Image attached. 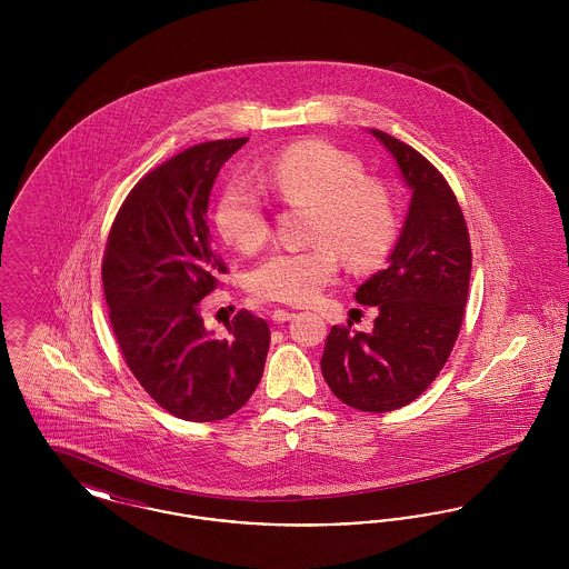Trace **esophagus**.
<instances>
[{
  "label": "esophagus",
  "mask_w": 569,
  "mask_h": 569,
  "mask_svg": "<svg viewBox=\"0 0 569 569\" xmlns=\"http://www.w3.org/2000/svg\"><path fill=\"white\" fill-rule=\"evenodd\" d=\"M295 316H297L295 311H286V309H274V311H272L271 318L274 325H283V322H290V320H292Z\"/></svg>",
  "instance_id": "esophagus-1"
}]
</instances>
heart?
Returning <instances> with one entry per match:
<instances>
[{"instance_id": "1", "label": "heart", "mask_w": 569, "mask_h": 569, "mask_svg": "<svg viewBox=\"0 0 569 569\" xmlns=\"http://www.w3.org/2000/svg\"><path fill=\"white\" fill-rule=\"evenodd\" d=\"M267 181L288 202L316 204L311 239L305 249H274L249 274L258 298L302 305L320 295L337 274V252L356 269L371 267L395 243L397 213L388 191L365 179L352 156L309 140L279 153L267 168ZM216 223L226 243L256 251L269 237V219L260 193L243 179L221 191Z\"/></svg>"}]
</instances>
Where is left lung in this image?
<instances>
[{
    "label": "left lung",
    "mask_w": 569,
    "mask_h": 569,
    "mask_svg": "<svg viewBox=\"0 0 569 569\" xmlns=\"http://www.w3.org/2000/svg\"><path fill=\"white\" fill-rule=\"evenodd\" d=\"M411 193L386 267L353 298L378 307L371 332L332 326L322 376L332 395L360 411H392L418 399L446 365L459 337L469 292L471 244L459 202L427 158L395 136L369 130Z\"/></svg>",
    "instance_id": "obj_1"
}]
</instances>
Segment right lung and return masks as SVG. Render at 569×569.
Instances as JSON below:
<instances>
[{
    "mask_svg": "<svg viewBox=\"0 0 569 569\" xmlns=\"http://www.w3.org/2000/svg\"><path fill=\"white\" fill-rule=\"evenodd\" d=\"M247 138L196 144L142 177L110 228L102 264L110 325L140 386L168 413L216 422L260 383L271 332L241 309L228 337L207 330L200 300L226 272L207 226L221 166Z\"/></svg>",
    "mask_w": 569,
    "mask_h": 569,
    "instance_id": "obj_1",
    "label": "right lung"
}]
</instances>
